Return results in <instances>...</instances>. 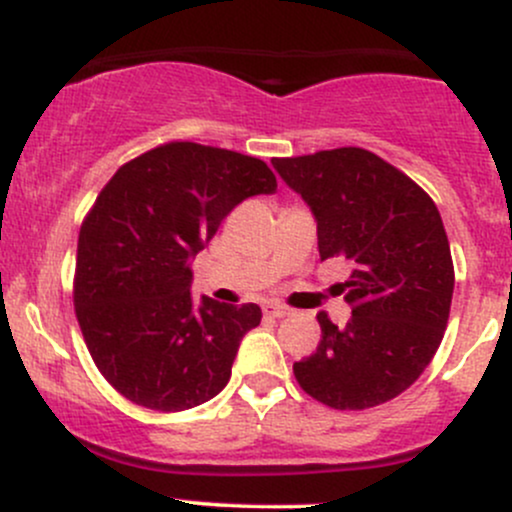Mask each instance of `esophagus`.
<instances>
[{"instance_id": "esophagus-1", "label": "esophagus", "mask_w": 512, "mask_h": 512, "mask_svg": "<svg viewBox=\"0 0 512 512\" xmlns=\"http://www.w3.org/2000/svg\"><path fill=\"white\" fill-rule=\"evenodd\" d=\"M264 315H269V317H286V315H291V310L286 308V305L267 303V305H264Z\"/></svg>"}]
</instances>
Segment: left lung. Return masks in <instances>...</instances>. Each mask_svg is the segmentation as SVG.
I'll return each mask as SVG.
<instances>
[{
	"label": "left lung",
	"instance_id": "1",
	"mask_svg": "<svg viewBox=\"0 0 512 512\" xmlns=\"http://www.w3.org/2000/svg\"><path fill=\"white\" fill-rule=\"evenodd\" d=\"M317 221L320 260L351 264V320L317 315L315 354L293 363L298 385L332 409L390 402L424 373L448 327L455 269L433 199L402 170L358 146L274 158Z\"/></svg>",
	"mask_w": 512,
	"mask_h": 512
}]
</instances>
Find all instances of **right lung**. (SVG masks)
<instances>
[{"label": "right lung", "mask_w": 512, "mask_h": 512, "mask_svg": "<svg viewBox=\"0 0 512 512\" xmlns=\"http://www.w3.org/2000/svg\"><path fill=\"white\" fill-rule=\"evenodd\" d=\"M260 158L170 142L110 178L79 233L74 308L103 378L156 411L209 402L231 378L260 305L190 296V260L243 199L272 195Z\"/></svg>", "instance_id": "1"}]
</instances>
